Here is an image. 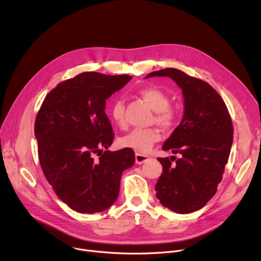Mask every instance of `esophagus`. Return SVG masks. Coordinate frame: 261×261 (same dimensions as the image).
I'll list each match as a JSON object with an SVG mask.
<instances>
[{
	"label": "esophagus",
	"mask_w": 261,
	"mask_h": 261,
	"mask_svg": "<svg viewBox=\"0 0 261 261\" xmlns=\"http://www.w3.org/2000/svg\"><path fill=\"white\" fill-rule=\"evenodd\" d=\"M149 159H150V156L145 155V154H141V153H136L135 154V162H136V164H139V165H142L143 163H145Z\"/></svg>",
	"instance_id": "34e87169"
}]
</instances>
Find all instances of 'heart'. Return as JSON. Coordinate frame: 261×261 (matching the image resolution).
<instances>
[{
	"label": "heart",
	"instance_id": "obj_1",
	"mask_svg": "<svg viewBox=\"0 0 261 261\" xmlns=\"http://www.w3.org/2000/svg\"><path fill=\"white\" fill-rule=\"evenodd\" d=\"M141 98L154 111L153 121L165 130L172 129L177 122L179 113L170 107L169 96L160 89L146 88L140 91ZM110 116L117 126L125 125V106L119 99L114 100L109 109ZM161 139L160 132L154 128L133 129L119 140L121 147L134 150L135 152L146 153Z\"/></svg>",
	"mask_w": 261,
	"mask_h": 261
}]
</instances>
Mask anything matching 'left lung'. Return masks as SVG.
I'll return each instance as SVG.
<instances>
[{"mask_svg":"<svg viewBox=\"0 0 261 261\" xmlns=\"http://www.w3.org/2000/svg\"><path fill=\"white\" fill-rule=\"evenodd\" d=\"M154 76L173 79L182 89L185 107L181 123L163 146L181 158H158L163 172L155 184L156 198L176 214H189L215 196L222 180L234 134L231 118L221 96L206 81L171 67L147 78Z\"/></svg>","mask_w":261,"mask_h":261,"instance_id":"left-lung-1","label":"left lung"}]
</instances>
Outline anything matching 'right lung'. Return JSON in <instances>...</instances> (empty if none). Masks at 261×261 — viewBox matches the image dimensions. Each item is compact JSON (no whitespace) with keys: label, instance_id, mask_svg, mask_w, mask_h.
Returning <instances> with one entry per match:
<instances>
[{"label":"right lung","instance_id":"1","mask_svg":"<svg viewBox=\"0 0 261 261\" xmlns=\"http://www.w3.org/2000/svg\"><path fill=\"white\" fill-rule=\"evenodd\" d=\"M132 79L81 73L54 88L35 121L41 168L56 195L73 211L100 213L116 201L121 174L133 166L132 149L109 151L114 133L106 100Z\"/></svg>","mask_w":261,"mask_h":261}]
</instances>
